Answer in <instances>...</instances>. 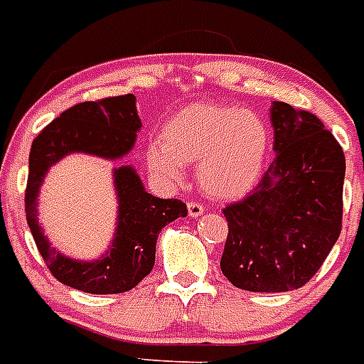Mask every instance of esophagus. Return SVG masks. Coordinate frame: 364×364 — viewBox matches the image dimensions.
Masks as SVG:
<instances>
[{
	"mask_svg": "<svg viewBox=\"0 0 364 364\" xmlns=\"http://www.w3.org/2000/svg\"><path fill=\"white\" fill-rule=\"evenodd\" d=\"M187 208H188V217H192V218L202 217L203 211H205L202 203H196V202H188Z\"/></svg>",
	"mask_w": 364,
	"mask_h": 364,
	"instance_id": "obj_1",
	"label": "esophagus"
}]
</instances>
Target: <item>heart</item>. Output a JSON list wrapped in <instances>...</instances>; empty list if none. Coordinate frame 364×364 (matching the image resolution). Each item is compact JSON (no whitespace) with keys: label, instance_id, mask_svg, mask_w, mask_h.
<instances>
[{"label":"heart","instance_id":"obj_1","mask_svg":"<svg viewBox=\"0 0 364 364\" xmlns=\"http://www.w3.org/2000/svg\"><path fill=\"white\" fill-rule=\"evenodd\" d=\"M267 153L269 129L262 115L232 105L196 102L166 121L161 140L147 146L146 159L166 183H179L183 166L196 164L205 194L235 200L258 185Z\"/></svg>","mask_w":364,"mask_h":364}]
</instances>
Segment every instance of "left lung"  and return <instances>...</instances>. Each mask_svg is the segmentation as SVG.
Returning a JSON list of instances; mask_svg holds the SVG:
<instances>
[{"label": "left lung", "instance_id": "8db88e82", "mask_svg": "<svg viewBox=\"0 0 364 364\" xmlns=\"http://www.w3.org/2000/svg\"><path fill=\"white\" fill-rule=\"evenodd\" d=\"M274 161L258 187L224 209L220 269L235 288L291 291L306 284L341 235L346 159L314 114L271 105Z\"/></svg>", "mask_w": 364, "mask_h": 364}]
</instances>
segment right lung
Masks as SVG:
<instances>
[{
    "instance_id": "add662e5",
    "label": "right lung",
    "mask_w": 364,
    "mask_h": 364,
    "mask_svg": "<svg viewBox=\"0 0 364 364\" xmlns=\"http://www.w3.org/2000/svg\"><path fill=\"white\" fill-rule=\"evenodd\" d=\"M141 121L134 95L80 102L55 117L31 144L26 187V218L50 273L65 286L85 294H123L134 288L155 265L156 239L176 218L187 217L181 200H162L146 191L132 166L114 168L117 226L110 247L91 262L65 256L50 245L38 224L37 200L44 176L70 153L117 161L131 153Z\"/></svg>"
}]
</instances>
